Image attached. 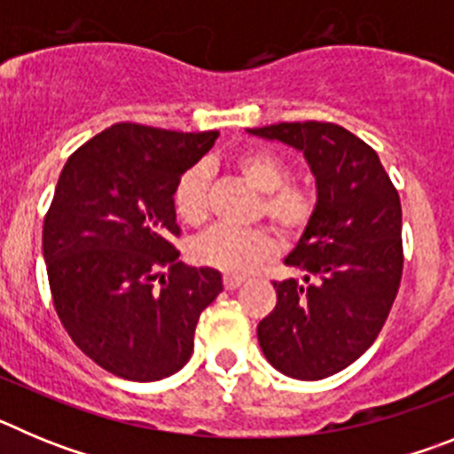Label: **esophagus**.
Returning a JSON list of instances; mask_svg holds the SVG:
<instances>
[{
    "mask_svg": "<svg viewBox=\"0 0 454 454\" xmlns=\"http://www.w3.org/2000/svg\"><path fill=\"white\" fill-rule=\"evenodd\" d=\"M243 282H246L243 277H234V275H224L223 277V284H224V288H227V291H236V288H239Z\"/></svg>",
    "mask_w": 454,
    "mask_h": 454,
    "instance_id": "obj_1",
    "label": "esophagus"
}]
</instances>
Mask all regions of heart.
<instances>
[{
    "label": "heart",
    "mask_w": 454,
    "mask_h": 454,
    "mask_svg": "<svg viewBox=\"0 0 454 454\" xmlns=\"http://www.w3.org/2000/svg\"><path fill=\"white\" fill-rule=\"evenodd\" d=\"M240 179L262 192L263 218L279 234L295 236L307 227L314 214V202L309 192L300 186H288L286 161L266 147L240 152L231 161ZM208 182L211 175L204 166H192L179 177L172 202L179 220L186 224H202L208 215ZM277 246L266 230H234V227H214L207 234L192 240L191 256L200 266L215 268L227 275L243 277L254 272L275 256Z\"/></svg>",
    "instance_id": "obj_1"
}]
</instances>
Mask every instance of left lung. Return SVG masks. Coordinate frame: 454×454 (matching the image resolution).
<instances>
[{"mask_svg": "<svg viewBox=\"0 0 454 454\" xmlns=\"http://www.w3.org/2000/svg\"><path fill=\"white\" fill-rule=\"evenodd\" d=\"M247 134L302 152L316 207L284 263L302 279L272 282L277 304L256 336L268 362L323 380L356 362L382 330L403 277V208L380 156L332 122H279Z\"/></svg>", "mask_w": 454, "mask_h": 454, "instance_id": "obj_1", "label": "left lung"}]
</instances>
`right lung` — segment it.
<instances>
[{"mask_svg": "<svg viewBox=\"0 0 454 454\" xmlns=\"http://www.w3.org/2000/svg\"><path fill=\"white\" fill-rule=\"evenodd\" d=\"M215 138L120 122L79 147L56 184L43 227L56 314L83 355L131 382L182 371L223 291L218 270L184 266L172 246V192Z\"/></svg>", "mask_w": 454, "mask_h": 454, "instance_id": "obj_1", "label": "right lung"}]
</instances>
